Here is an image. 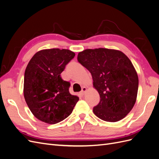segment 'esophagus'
Returning a JSON list of instances; mask_svg holds the SVG:
<instances>
[{"mask_svg": "<svg viewBox=\"0 0 159 159\" xmlns=\"http://www.w3.org/2000/svg\"><path fill=\"white\" fill-rule=\"evenodd\" d=\"M86 91H87V88H86V87H83L82 88H81V95H84Z\"/></svg>", "mask_w": 159, "mask_h": 159, "instance_id": "esophagus-1", "label": "esophagus"}]
</instances>
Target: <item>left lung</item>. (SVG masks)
<instances>
[{"label":"left lung","instance_id":"obj_1","mask_svg":"<svg viewBox=\"0 0 159 159\" xmlns=\"http://www.w3.org/2000/svg\"><path fill=\"white\" fill-rule=\"evenodd\" d=\"M78 60L89 71L100 96L94 114L108 122L125 117L136 102L139 87L137 71L129 57L119 50L99 48L80 52Z\"/></svg>","mask_w":159,"mask_h":159}]
</instances>
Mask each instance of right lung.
<instances>
[{"mask_svg": "<svg viewBox=\"0 0 159 159\" xmlns=\"http://www.w3.org/2000/svg\"><path fill=\"white\" fill-rule=\"evenodd\" d=\"M75 56L59 48L38 51L28 62L25 73L24 96L34 116L44 123H57L71 113L79 98L71 95L70 84L61 73Z\"/></svg>", "mask_w": 159, "mask_h": 159, "instance_id": "add662e5", "label": "right lung"}]
</instances>
